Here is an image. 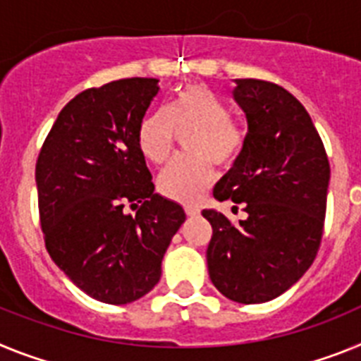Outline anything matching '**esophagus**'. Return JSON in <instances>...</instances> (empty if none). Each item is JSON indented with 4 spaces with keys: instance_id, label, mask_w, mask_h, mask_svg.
<instances>
[{
    "instance_id": "obj_1",
    "label": "esophagus",
    "mask_w": 361,
    "mask_h": 361,
    "mask_svg": "<svg viewBox=\"0 0 361 361\" xmlns=\"http://www.w3.org/2000/svg\"><path fill=\"white\" fill-rule=\"evenodd\" d=\"M185 212H187V216H190V218L200 216V209L196 205H185Z\"/></svg>"
}]
</instances>
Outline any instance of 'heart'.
I'll list each match as a JSON object with an SVG mask.
<instances>
[{"mask_svg": "<svg viewBox=\"0 0 361 361\" xmlns=\"http://www.w3.org/2000/svg\"><path fill=\"white\" fill-rule=\"evenodd\" d=\"M178 130L187 136L190 154L178 156L163 169L158 189L163 196L183 203L202 198L214 181V165L228 167L245 145V133L231 118V109L214 90L187 85L178 90L167 109H154L137 128V145L152 163L171 156Z\"/></svg>", "mask_w": 361, "mask_h": 361, "instance_id": "obj_1", "label": "heart"}]
</instances>
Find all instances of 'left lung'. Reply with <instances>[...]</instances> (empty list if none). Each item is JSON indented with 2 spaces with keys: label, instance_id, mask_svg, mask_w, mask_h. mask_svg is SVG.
<instances>
[{
  "label": "left lung",
  "instance_id": "1",
  "mask_svg": "<svg viewBox=\"0 0 361 361\" xmlns=\"http://www.w3.org/2000/svg\"><path fill=\"white\" fill-rule=\"evenodd\" d=\"M233 96L247 118L245 145L214 187V198L243 203L233 224L209 209V276L238 303H263L293 287L312 265L324 234L327 152L305 106L283 87L234 80Z\"/></svg>",
  "mask_w": 361,
  "mask_h": 361
}]
</instances>
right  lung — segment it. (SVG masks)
I'll use <instances>...</instances> for the list:
<instances>
[{
  "label": "right lung",
  "instance_id": "obj_1",
  "mask_svg": "<svg viewBox=\"0 0 361 361\" xmlns=\"http://www.w3.org/2000/svg\"><path fill=\"white\" fill-rule=\"evenodd\" d=\"M154 78H127L80 92L63 106L36 163L45 247L76 287L111 305L145 296L185 221L154 192L137 128L158 94ZM123 206L138 207L137 216Z\"/></svg>",
  "mask_w": 361,
  "mask_h": 361
}]
</instances>
